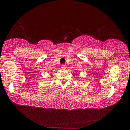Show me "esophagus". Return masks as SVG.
I'll return each mask as SVG.
<instances>
[{"instance_id": "34e87169", "label": "esophagus", "mask_w": 130, "mask_h": 130, "mask_svg": "<svg viewBox=\"0 0 130 130\" xmlns=\"http://www.w3.org/2000/svg\"><path fill=\"white\" fill-rule=\"evenodd\" d=\"M61 68H62V69H63V70L65 69L66 68H67V67H66V65L63 64V65H61Z\"/></svg>"}]
</instances>
